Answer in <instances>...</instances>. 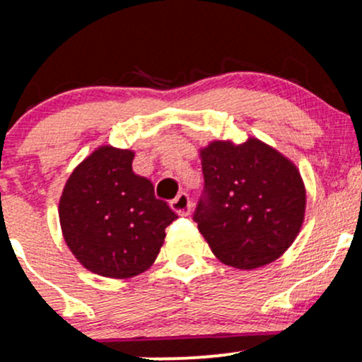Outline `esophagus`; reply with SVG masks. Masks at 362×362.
I'll return each instance as SVG.
<instances>
[{
	"label": "esophagus",
	"mask_w": 362,
	"mask_h": 362,
	"mask_svg": "<svg viewBox=\"0 0 362 362\" xmlns=\"http://www.w3.org/2000/svg\"><path fill=\"white\" fill-rule=\"evenodd\" d=\"M170 206H172V209L175 211L177 214L187 216V214L190 213V207H192V202H190L189 195H187L185 192H180L175 199H173L172 202H170Z\"/></svg>",
	"instance_id": "esophagus-1"
}]
</instances>
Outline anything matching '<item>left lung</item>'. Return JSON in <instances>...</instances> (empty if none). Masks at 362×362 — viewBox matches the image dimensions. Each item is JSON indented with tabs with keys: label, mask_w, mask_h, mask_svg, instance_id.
Returning <instances> with one entry per match:
<instances>
[{
	"label": "left lung",
	"mask_w": 362,
	"mask_h": 362,
	"mask_svg": "<svg viewBox=\"0 0 362 362\" xmlns=\"http://www.w3.org/2000/svg\"><path fill=\"white\" fill-rule=\"evenodd\" d=\"M204 190L194 221L223 264L267 265L301 230L306 192L298 168L255 138L242 144L213 141L201 149Z\"/></svg>",
	"instance_id": "1"
}]
</instances>
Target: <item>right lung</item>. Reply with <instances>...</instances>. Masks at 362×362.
<instances>
[{"mask_svg": "<svg viewBox=\"0 0 362 362\" xmlns=\"http://www.w3.org/2000/svg\"><path fill=\"white\" fill-rule=\"evenodd\" d=\"M134 153L100 146L73 170L59 201L66 245L83 267L112 279L144 272L177 214L132 172Z\"/></svg>", "mask_w": 362, "mask_h": 362, "instance_id": "obj_1", "label": "right lung"}]
</instances>
